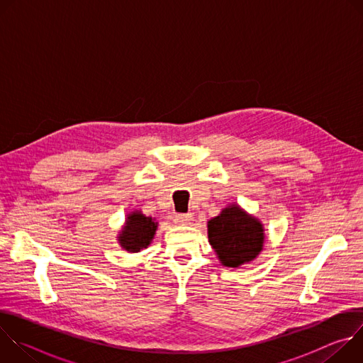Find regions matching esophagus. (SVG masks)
Segmentation results:
<instances>
[{
    "label": "esophagus",
    "mask_w": 363,
    "mask_h": 363,
    "mask_svg": "<svg viewBox=\"0 0 363 363\" xmlns=\"http://www.w3.org/2000/svg\"><path fill=\"white\" fill-rule=\"evenodd\" d=\"M174 221L177 224H189L192 221V216L191 214H177L174 217Z\"/></svg>",
    "instance_id": "34e87169"
}]
</instances>
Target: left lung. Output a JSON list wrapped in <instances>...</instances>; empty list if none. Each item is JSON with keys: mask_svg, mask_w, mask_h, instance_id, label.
<instances>
[{"mask_svg": "<svg viewBox=\"0 0 363 363\" xmlns=\"http://www.w3.org/2000/svg\"><path fill=\"white\" fill-rule=\"evenodd\" d=\"M263 231L260 221L247 216L237 205L208 221L210 242L227 267H238L255 258L263 248Z\"/></svg>", "mask_w": 363, "mask_h": 363, "instance_id": "8db88e82", "label": "left lung"}]
</instances>
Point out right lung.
<instances>
[{"label": "right lung", "instance_id": "right-lung-1", "mask_svg": "<svg viewBox=\"0 0 363 363\" xmlns=\"http://www.w3.org/2000/svg\"><path fill=\"white\" fill-rule=\"evenodd\" d=\"M157 225L158 224L150 217H145L140 213L130 214L119 237L121 245L130 252H138L142 248H146L157 231Z\"/></svg>", "mask_w": 363, "mask_h": 363}]
</instances>
